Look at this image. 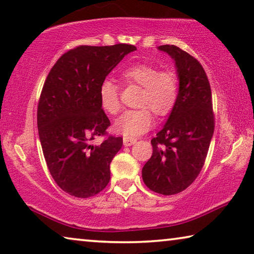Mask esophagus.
I'll list each match as a JSON object with an SVG mask.
<instances>
[{"label":"esophagus","instance_id":"1","mask_svg":"<svg viewBox=\"0 0 254 254\" xmlns=\"http://www.w3.org/2000/svg\"><path fill=\"white\" fill-rule=\"evenodd\" d=\"M136 139L135 137H124V145L125 146H130L132 144L136 143Z\"/></svg>","mask_w":254,"mask_h":254}]
</instances>
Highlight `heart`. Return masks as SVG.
I'll return each mask as SVG.
<instances>
[{"instance_id": "heart-1", "label": "heart", "mask_w": 254, "mask_h": 254, "mask_svg": "<svg viewBox=\"0 0 254 254\" xmlns=\"http://www.w3.org/2000/svg\"><path fill=\"white\" fill-rule=\"evenodd\" d=\"M125 83L142 87L138 96L139 109L127 110L116 120L115 130L126 137H135L150 129L153 123L149 109L158 116L173 110L179 95V79L173 70L160 71L159 67L147 64H132L123 70ZM99 100L103 110L117 115L120 110L119 87L111 80H103L99 88Z\"/></svg>"}]
</instances>
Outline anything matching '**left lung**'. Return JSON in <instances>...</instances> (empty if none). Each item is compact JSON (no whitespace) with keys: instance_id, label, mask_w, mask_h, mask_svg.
Instances as JSON below:
<instances>
[{"instance_id":"8db88e82","label":"left lung","mask_w":254,"mask_h":254,"mask_svg":"<svg viewBox=\"0 0 254 254\" xmlns=\"http://www.w3.org/2000/svg\"><path fill=\"white\" fill-rule=\"evenodd\" d=\"M160 51L175 60L179 95L165 126L151 139L153 153L142 169L151 190L174 195L186 190L202 170L214 130L211 87L200 62L175 45Z\"/></svg>"}]
</instances>
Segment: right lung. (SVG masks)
Wrapping results in <instances>:
<instances>
[{"label": "right lung", "instance_id": "1", "mask_svg": "<svg viewBox=\"0 0 254 254\" xmlns=\"http://www.w3.org/2000/svg\"><path fill=\"white\" fill-rule=\"evenodd\" d=\"M135 50L130 44L77 46L62 54L46 77L37 107L38 135L51 176L72 196H93L110 181V163L123 138L108 136L110 120L99 88ZM99 135L107 137L93 144Z\"/></svg>", "mask_w": 254, "mask_h": 254}]
</instances>
